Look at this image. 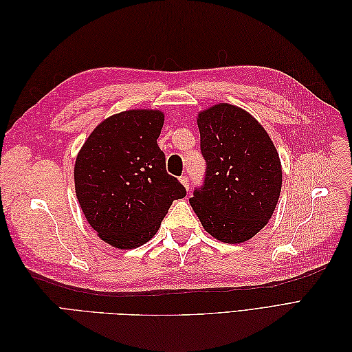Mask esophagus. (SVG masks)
<instances>
[{"mask_svg": "<svg viewBox=\"0 0 352 352\" xmlns=\"http://www.w3.org/2000/svg\"><path fill=\"white\" fill-rule=\"evenodd\" d=\"M179 180H180V184L185 186V189L189 190V177L188 176H180Z\"/></svg>", "mask_w": 352, "mask_h": 352, "instance_id": "esophagus-1", "label": "esophagus"}]
</instances>
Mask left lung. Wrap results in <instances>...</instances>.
Instances as JSON below:
<instances>
[{"label": "left lung", "instance_id": "8db88e82", "mask_svg": "<svg viewBox=\"0 0 352 352\" xmlns=\"http://www.w3.org/2000/svg\"><path fill=\"white\" fill-rule=\"evenodd\" d=\"M197 123L207 172L189 204L212 238L248 241L267 225L279 201V153L258 120L238 105H211Z\"/></svg>", "mask_w": 352, "mask_h": 352}]
</instances>
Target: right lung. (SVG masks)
Instances as JSON below:
<instances>
[{
	"label": "right lung",
	"mask_w": 352,
	"mask_h": 352,
	"mask_svg": "<svg viewBox=\"0 0 352 352\" xmlns=\"http://www.w3.org/2000/svg\"><path fill=\"white\" fill-rule=\"evenodd\" d=\"M164 124L160 110H126L102 120L78 153L74 190L97 235L119 250L150 241L175 199L186 195L166 172L157 140Z\"/></svg>",
	"instance_id": "add662e5"
}]
</instances>
